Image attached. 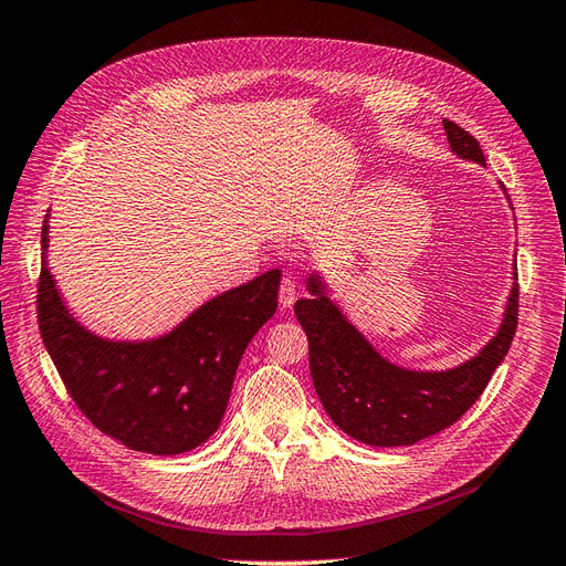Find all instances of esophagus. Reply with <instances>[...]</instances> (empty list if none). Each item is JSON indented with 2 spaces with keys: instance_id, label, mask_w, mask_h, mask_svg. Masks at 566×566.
<instances>
[{
  "instance_id": "34e87169",
  "label": "esophagus",
  "mask_w": 566,
  "mask_h": 566,
  "mask_svg": "<svg viewBox=\"0 0 566 566\" xmlns=\"http://www.w3.org/2000/svg\"><path fill=\"white\" fill-rule=\"evenodd\" d=\"M295 297H297V285L293 279H283L281 281V287H279V302L283 310H290V306L295 304Z\"/></svg>"
}]
</instances>
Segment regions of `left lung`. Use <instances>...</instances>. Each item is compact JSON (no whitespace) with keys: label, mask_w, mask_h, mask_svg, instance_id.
Masks as SVG:
<instances>
[{"label":"left lung","mask_w":566,"mask_h":566,"mask_svg":"<svg viewBox=\"0 0 566 566\" xmlns=\"http://www.w3.org/2000/svg\"><path fill=\"white\" fill-rule=\"evenodd\" d=\"M443 129L458 158L486 165L470 132L451 119H443ZM512 276L501 328L476 356L449 370H410L387 361L325 295L318 273H312L306 281L312 297L295 302V316L310 339L312 380L325 413L342 432L370 447H410L447 430L482 397L515 337L517 260Z\"/></svg>","instance_id":"obj_1"}]
</instances>
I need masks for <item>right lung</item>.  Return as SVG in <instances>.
<instances>
[{"mask_svg":"<svg viewBox=\"0 0 566 566\" xmlns=\"http://www.w3.org/2000/svg\"><path fill=\"white\" fill-rule=\"evenodd\" d=\"M49 214L42 227L38 321L42 342L77 408L101 432L132 451L186 453L224 418L241 356L276 314L281 271L227 290L153 339L98 337L67 312L46 266Z\"/></svg>","mask_w":566,"mask_h":566,"instance_id":"right-lung-1","label":"right lung"}]
</instances>
